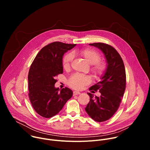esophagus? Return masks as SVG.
Masks as SVG:
<instances>
[{
	"instance_id": "34e87169",
	"label": "esophagus",
	"mask_w": 150,
	"mask_h": 150,
	"mask_svg": "<svg viewBox=\"0 0 150 150\" xmlns=\"http://www.w3.org/2000/svg\"><path fill=\"white\" fill-rule=\"evenodd\" d=\"M81 93L79 92V91H75L73 92V94L74 96H76V95H78V94H80Z\"/></svg>"
}]
</instances>
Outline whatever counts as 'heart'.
<instances>
[{
  "label": "heart",
  "instance_id": "1",
  "mask_svg": "<svg viewBox=\"0 0 150 150\" xmlns=\"http://www.w3.org/2000/svg\"><path fill=\"white\" fill-rule=\"evenodd\" d=\"M75 54L81 56L89 64L92 65L91 71L95 75H100L104 73L105 69V65L103 62L100 61L101 56L97 51L93 49L87 48L75 51L73 53V54ZM73 54L68 53L63 57L62 63L65 69L69 68L74 58ZM91 82V78L90 76L75 74L70 77L68 83L72 88L79 90Z\"/></svg>",
  "mask_w": 150,
  "mask_h": 150
}]
</instances>
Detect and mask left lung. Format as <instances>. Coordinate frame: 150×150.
<instances>
[{
    "instance_id": "8db88e82",
    "label": "left lung",
    "mask_w": 150,
    "mask_h": 150,
    "mask_svg": "<svg viewBox=\"0 0 150 150\" xmlns=\"http://www.w3.org/2000/svg\"><path fill=\"white\" fill-rule=\"evenodd\" d=\"M97 47L104 53L107 68L100 77L101 81L90 88L91 93L97 90L100 97L88 93L90 102L85 108V111L91 118L96 122H102L112 117L117 110L126 88V72L123 60L112 46L103 43L90 44Z\"/></svg>"
}]
</instances>
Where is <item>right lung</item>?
Here are the masks:
<instances>
[{
	"label": "right lung",
	"mask_w": 150,
	"mask_h": 150,
	"mask_svg": "<svg viewBox=\"0 0 150 150\" xmlns=\"http://www.w3.org/2000/svg\"><path fill=\"white\" fill-rule=\"evenodd\" d=\"M76 45L53 42L42 48L30 67L28 79L29 98L35 111L45 118L57 115L73 94L65 87L56 88V76L63 74V56Z\"/></svg>",
	"instance_id": "right-lung-1"
}]
</instances>
